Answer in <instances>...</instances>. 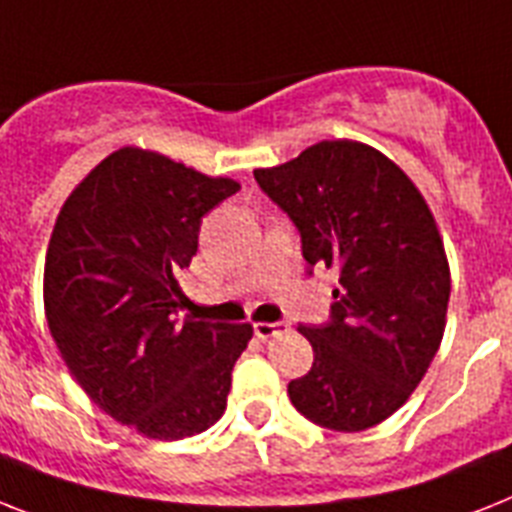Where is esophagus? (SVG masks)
<instances>
[{"mask_svg": "<svg viewBox=\"0 0 512 512\" xmlns=\"http://www.w3.org/2000/svg\"><path fill=\"white\" fill-rule=\"evenodd\" d=\"M253 332H256V337H259V340H269V337H277V335H282V332H287V324H282V322H274V324L256 322V324H253Z\"/></svg>", "mask_w": 512, "mask_h": 512, "instance_id": "34e87169", "label": "esophagus"}]
</instances>
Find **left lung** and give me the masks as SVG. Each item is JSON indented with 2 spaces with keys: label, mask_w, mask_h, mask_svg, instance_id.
<instances>
[{
  "label": "left lung",
  "mask_w": 512,
  "mask_h": 512,
  "mask_svg": "<svg viewBox=\"0 0 512 512\" xmlns=\"http://www.w3.org/2000/svg\"><path fill=\"white\" fill-rule=\"evenodd\" d=\"M253 177L301 232L308 274H340L329 322L298 327L314 363L287 395L332 432L382 424L411 398L445 335L450 266L432 211L398 164L345 138Z\"/></svg>",
  "instance_id": "left-lung-1"
}]
</instances>
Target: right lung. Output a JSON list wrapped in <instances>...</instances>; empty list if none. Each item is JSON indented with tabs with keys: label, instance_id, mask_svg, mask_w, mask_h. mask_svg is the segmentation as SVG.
<instances>
[{
	"label": "right lung",
	"instance_id": "add662e5",
	"mask_svg": "<svg viewBox=\"0 0 512 512\" xmlns=\"http://www.w3.org/2000/svg\"><path fill=\"white\" fill-rule=\"evenodd\" d=\"M238 190L125 146L59 211L44 266L49 332L88 398L143 437H193L227 408L253 327L180 322L177 274L196 256L204 214Z\"/></svg>",
	"mask_w": 512,
	"mask_h": 512
}]
</instances>
